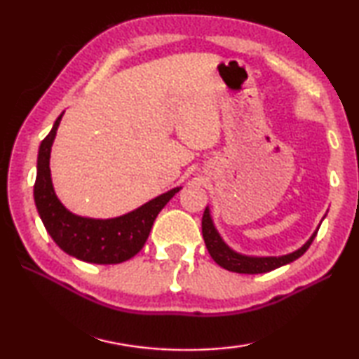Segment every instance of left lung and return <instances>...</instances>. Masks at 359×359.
I'll return each mask as SVG.
<instances>
[{
  "mask_svg": "<svg viewBox=\"0 0 359 359\" xmlns=\"http://www.w3.org/2000/svg\"><path fill=\"white\" fill-rule=\"evenodd\" d=\"M317 233L318 229L315 231L312 238L301 248H297L293 253L283 255V257H247V255L234 252L233 248H229L224 244L220 234H218V231L214 226V222H212L209 208H205L203 215V238L210 257L214 258L215 263L218 266H222L223 269H228L231 272H239V274H263V272L274 271L277 267L291 263V261L297 259L307 252V248L311 247Z\"/></svg>",
  "mask_w": 359,
  "mask_h": 359,
  "instance_id": "8db88e82",
  "label": "left lung"
}]
</instances>
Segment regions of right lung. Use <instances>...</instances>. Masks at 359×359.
Here are the masks:
<instances>
[{
	"instance_id": "right-lung-1",
	"label": "right lung",
	"mask_w": 359,
	"mask_h": 359,
	"mask_svg": "<svg viewBox=\"0 0 359 359\" xmlns=\"http://www.w3.org/2000/svg\"><path fill=\"white\" fill-rule=\"evenodd\" d=\"M63 114L39 145L38 174L34 182L36 209L47 233L71 257L95 264H117L141 252L156 215L180 187L163 193L141 208L117 218L96 220L79 217L60 203L50 179V150Z\"/></svg>"
}]
</instances>
